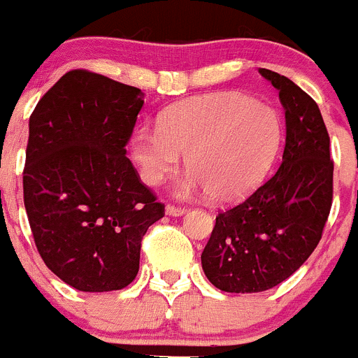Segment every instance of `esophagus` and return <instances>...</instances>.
I'll use <instances>...</instances> for the list:
<instances>
[{
    "instance_id": "obj_1",
    "label": "esophagus",
    "mask_w": 358,
    "mask_h": 358,
    "mask_svg": "<svg viewBox=\"0 0 358 358\" xmlns=\"http://www.w3.org/2000/svg\"><path fill=\"white\" fill-rule=\"evenodd\" d=\"M166 213H168L169 216H182L183 213H185V208H180V206H175V204H168L166 206Z\"/></svg>"
}]
</instances>
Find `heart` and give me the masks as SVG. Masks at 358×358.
Segmentation results:
<instances>
[{
	"label": "heart",
	"mask_w": 358,
	"mask_h": 358,
	"mask_svg": "<svg viewBox=\"0 0 358 358\" xmlns=\"http://www.w3.org/2000/svg\"><path fill=\"white\" fill-rule=\"evenodd\" d=\"M282 143L275 109L241 93H216L171 107L159 129L140 128L131 140L143 180L159 185L187 154L192 175L187 194L204 187L213 201H236L255 190L272 168Z\"/></svg>",
	"instance_id": "1"
}]
</instances>
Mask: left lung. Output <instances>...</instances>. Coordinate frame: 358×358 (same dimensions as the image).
Segmentation results:
<instances>
[{"instance_id":"left-lung-1","label":"left lung","mask_w":358,"mask_h":358,"mask_svg":"<svg viewBox=\"0 0 358 358\" xmlns=\"http://www.w3.org/2000/svg\"><path fill=\"white\" fill-rule=\"evenodd\" d=\"M259 74L279 90L286 147L275 175L216 216L201 262L227 292L266 291L291 277L322 239L333 206L334 162L319 106L286 76Z\"/></svg>"}]
</instances>
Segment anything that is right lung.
<instances>
[{
    "label": "right lung",
    "instance_id": "right-lung-1",
    "mask_svg": "<svg viewBox=\"0 0 358 358\" xmlns=\"http://www.w3.org/2000/svg\"><path fill=\"white\" fill-rule=\"evenodd\" d=\"M143 93L86 69L69 71L29 119L24 204L39 256L78 291L133 282L164 204L126 157Z\"/></svg>",
    "mask_w": 358,
    "mask_h": 358
}]
</instances>
